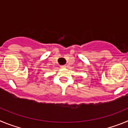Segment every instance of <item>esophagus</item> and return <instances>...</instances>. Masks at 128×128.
Returning <instances> with one entry per match:
<instances>
[{"label": "esophagus", "mask_w": 128, "mask_h": 128, "mask_svg": "<svg viewBox=\"0 0 128 128\" xmlns=\"http://www.w3.org/2000/svg\"><path fill=\"white\" fill-rule=\"evenodd\" d=\"M62 68H66V65L62 66Z\"/></svg>", "instance_id": "obj_1"}]
</instances>
